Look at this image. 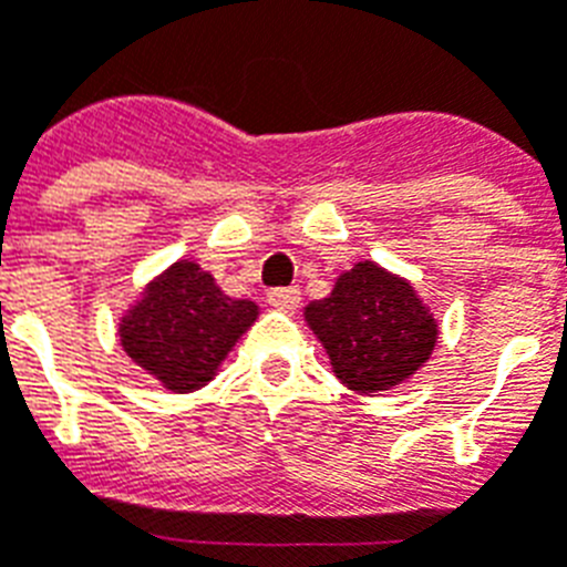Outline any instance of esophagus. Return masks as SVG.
I'll return each instance as SVG.
<instances>
[{
	"label": "esophagus",
	"instance_id": "esophagus-1",
	"mask_svg": "<svg viewBox=\"0 0 567 567\" xmlns=\"http://www.w3.org/2000/svg\"><path fill=\"white\" fill-rule=\"evenodd\" d=\"M267 300L272 303L275 309H298L300 303V289L298 287H278V289H269Z\"/></svg>",
	"mask_w": 567,
	"mask_h": 567
}]
</instances>
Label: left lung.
Returning a JSON list of instances; mask_svg holds the SVG:
<instances>
[{"mask_svg":"<svg viewBox=\"0 0 567 567\" xmlns=\"http://www.w3.org/2000/svg\"><path fill=\"white\" fill-rule=\"evenodd\" d=\"M340 383L358 394L394 389L412 378L437 346V320L400 275L360 260L334 280L323 300L303 309Z\"/></svg>","mask_w":567,"mask_h":567,"instance_id":"8db88e82","label":"left lung"}]
</instances>
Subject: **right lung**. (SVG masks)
Instances as JSON below:
<instances>
[{"label": "right lung", "instance_id": "obj_1", "mask_svg": "<svg viewBox=\"0 0 567 567\" xmlns=\"http://www.w3.org/2000/svg\"><path fill=\"white\" fill-rule=\"evenodd\" d=\"M255 318L252 300L224 295L195 260H175L127 309L118 338L124 352L164 389L187 394L215 378Z\"/></svg>", "mask_w": 567, "mask_h": 567}]
</instances>
